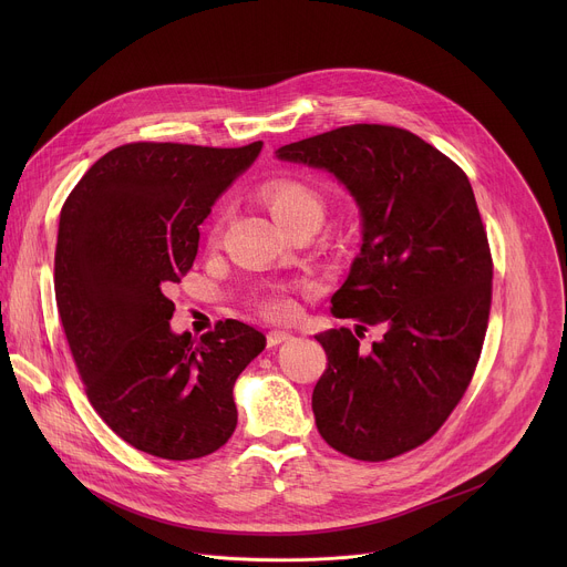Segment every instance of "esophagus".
I'll return each instance as SVG.
<instances>
[{"label": "esophagus", "instance_id": "34e87169", "mask_svg": "<svg viewBox=\"0 0 567 567\" xmlns=\"http://www.w3.org/2000/svg\"><path fill=\"white\" fill-rule=\"evenodd\" d=\"M287 339H291L289 332H285V330H271V332L267 334V346H269V348H276V346L285 343Z\"/></svg>", "mask_w": 567, "mask_h": 567}]
</instances>
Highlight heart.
Listing matches in <instances>:
<instances>
[{"instance_id": "obj_1", "label": "heart", "mask_w": 567, "mask_h": 567, "mask_svg": "<svg viewBox=\"0 0 567 567\" xmlns=\"http://www.w3.org/2000/svg\"><path fill=\"white\" fill-rule=\"evenodd\" d=\"M260 199L269 213L282 224L289 233L302 226H320L326 217L328 202L318 188L298 177H278L260 188ZM219 217L208 224V239L215 241L219 235ZM254 305L269 318H289L296 311L293 298L282 289H262L254 296Z\"/></svg>"}]
</instances>
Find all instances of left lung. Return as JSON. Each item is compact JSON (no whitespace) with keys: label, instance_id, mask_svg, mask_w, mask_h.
<instances>
[{"label":"left lung","instance_id":"left-lung-1","mask_svg":"<svg viewBox=\"0 0 567 567\" xmlns=\"http://www.w3.org/2000/svg\"><path fill=\"white\" fill-rule=\"evenodd\" d=\"M278 158L330 171L361 208L363 245L332 296L337 318L383 324L363 355L352 330L316 337L328 354L311 409L339 453L383 462L429 442L475 372L494 262L464 171L417 134L357 123L282 145Z\"/></svg>","mask_w":567,"mask_h":567}]
</instances>
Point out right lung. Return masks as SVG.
Here are the masks:
<instances>
[{
    "label": "right lung",
    "instance_id": "add662e5",
    "mask_svg": "<svg viewBox=\"0 0 567 567\" xmlns=\"http://www.w3.org/2000/svg\"><path fill=\"white\" fill-rule=\"evenodd\" d=\"M262 141L241 147L125 143L69 193L58 226L55 302L94 411L134 449L197 460L237 426L233 385L262 350L245 322L173 334L166 296L193 267L199 224Z\"/></svg>",
    "mask_w": 567,
    "mask_h": 567
}]
</instances>
